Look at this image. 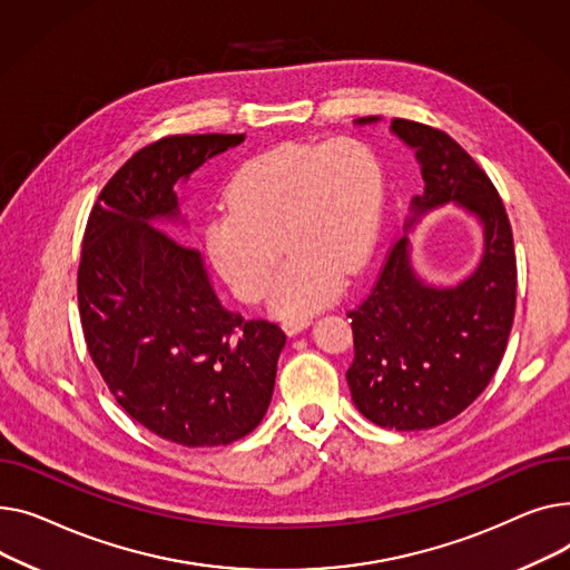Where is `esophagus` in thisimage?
I'll list each match as a JSON object with an SVG mask.
<instances>
[{
    "label": "esophagus",
    "mask_w": 570,
    "mask_h": 570,
    "mask_svg": "<svg viewBox=\"0 0 570 570\" xmlns=\"http://www.w3.org/2000/svg\"><path fill=\"white\" fill-rule=\"evenodd\" d=\"M311 324L308 317H296V320H285L283 322V331L287 333V336H296L298 331H304L306 326Z\"/></svg>",
    "instance_id": "obj_1"
}]
</instances>
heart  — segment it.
<instances>
[{
    "instance_id": "1",
    "label": "heart",
    "mask_w": 570,
    "mask_h": 570,
    "mask_svg": "<svg viewBox=\"0 0 570 570\" xmlns=\"http://www.w3.org/2000/svg\"><path fill=\"white\" fill-rule=\"evenodd\" d=\"M384 179L375 154L354 138L285 142L246 160L227 188V207L207 220L216 272L244 304L272 287L281 317L311 315L338 296L377 246Z\"/></svg>"
}]
</instances>
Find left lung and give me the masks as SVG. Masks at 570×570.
<instances>
[{"label":"left lung","instance_id":"obj_1","mask_svg":"<svg viewBox=\"0 0 570 570\" xmlns=\"http://www.w3.org/2000/svg\"><path fill=\"white\" fill-rule=\"evenodd\" d=\"M391 130L416 149L425 181L412 199V223L455 203L481 220L485 242L479 269L440 289L416 278L403 237L371 294L347 313L354 333L347 384L356 410L389 430H428L470 407L507 352L518 287L513 229L490 177L444 130L410 119H393Z\"/></svg>","mask_w":570,"mask_h":570}]
</instances>
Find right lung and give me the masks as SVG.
Wrapping results in <instances>:
<instances>
[{
  "instance_id": "obj_1",
  "label": "right lung",
  "mask_w": 570,
  "mask_h": 570,
  "mask_svg": "<svg viewBox=\"0 0 570 570\" xmlns=\"http://www.w3.org/2000/svg\"><path fill=\"white\" fill-rule=\"evenodd\" d=\"M239 136H167L132 154L94 205L78 266L85 343L117 403L158 438L225 446L264 419L285 333L223 308L203 257L149 225L175 184Z\"/></svg>"
}]
</instances>
